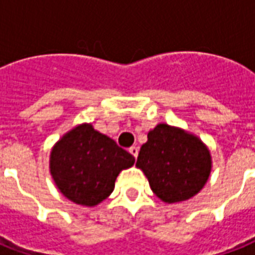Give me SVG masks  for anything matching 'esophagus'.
<instances>
[{
	"mask_svg": "<svg viewBox=\"0 0 255 255\" xmlns=\"http://www.w3.org/2000/svg\"><path fill=\"white\" fill-rule=\"evenodd\" d=\"M129 151H130V154L133 155L134 158H137V157H138V147H137V146H131V147L129 149Z\"/></svg>",
	"mask_w": 255,
	"mask_h": 255,
	"instance_id": "esophagus-1",
	"label": "esophagus"
}]
</instances>
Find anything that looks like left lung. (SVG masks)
<instances>
[{
  "label": "left lung",
  "instance_id": "1",
  "mask_svg": "<svg viewBox=\"0 0 255 255\" xmlns=\"http://www.w3.org/2000/svg\"><path fill=\"white\" fill-rule=\"evenodd\" d=\"M135 166L145 173L158 198L175 203L194 197L205 186L212 170V155L198 137L159 124L147 133Z\"/></svg>",
  "mask_w": 255,
  "mask_h": 255
}]
</instances>
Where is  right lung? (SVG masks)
<instances>
[{
    "label": "right lung",
    "instance_id": "obj_1",
    "mask_svg": "<svg viewBox=\"0 0 255 255\" xmlns=\"http://www.w3.org/2000/svg\"><path fill=\"white\" fill-rule=\"evenodd\" d=\"M135 159L112 138L82 124L65 134L50 153V173L68 199L96 206L114 190L121 170Z\"/></svg>",
    "mask_w": 255,
    "mask_h": 255
}]
</instances>
